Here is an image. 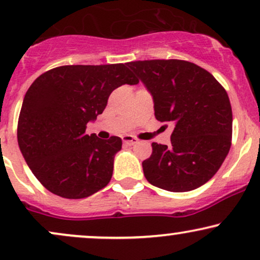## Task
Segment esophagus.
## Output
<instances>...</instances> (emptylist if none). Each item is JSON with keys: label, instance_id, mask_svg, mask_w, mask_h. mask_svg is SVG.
<instances>
[{"label": "esophagus", "instance_id": "esophagus-1", "mask_svg": "<svg viewBox=\"0 0 260 260\" xmlns=\"http://www.w3.org/2000/svg\"><path fill=\"white\" fill-rule=\"evenodd\" d=\"M122 140L124 144H127V145H134V144L138 143V138L133 136H124L122 137Z\"/></svg>", "mask_w": 260, "mask_h": 260}]
</instances>
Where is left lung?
<instances>
[{
  "mask_svg": "<svg viewBox=\"0 0 260 260\" xmlns=\"http://www.w3.org/2000/svg\"><path fill=\"white\" fill-rule=\"evenodd\" d=\"M151 92L154 116L175 123L169 146L152 143L143 162L151 185L188 192L218 172L232 146L233 113L224 87L211 73L183 60L128 62Z\"/></svg>",
  "mask_w": 260,
  "mask_h": 260,
  "instance_id": "1",
  "label": "left lung"
}]
</instances>
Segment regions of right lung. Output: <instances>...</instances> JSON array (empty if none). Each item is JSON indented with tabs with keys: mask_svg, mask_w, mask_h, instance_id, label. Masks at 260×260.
<instances>
[{
	"mask_svg": "<svg viewBox=\"0 0 260 260\" xmlns=\"http://www.w3.org/2000/svg\"><path fill=\"white\" fill-rule=\"evenodd\" d=\"M138 83L123 63L60 66L36 79L22 102L18 143L45 188L62 198L81 199L110 182L122 140L88 136L86 124L103 113L115 88Z\"/></svg>",
	"mask_w": 260,
	"mask_h": 260,
	"instance_id": "obj_1",
	"label": "right lung"
}]
</instances>
